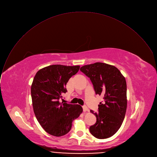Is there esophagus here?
Returning a JSON list of instances; mask_svg holds the SVG:
<instances>
[{
    "mask_svg": "<svg viewBox=\"0 0 157 157\" xmlns=\"http://www.w3.org/2000/svg\"><path fill=\"white\" fill-rule=\"evenodd\" d=\"M82 108H83V110L84 112H86V111H88V107H87L86 105L83 106Z\"/></svg>",
    "mask_w": 157,
    "mask_h": 157,
    "instance_id": "obj_1",
    "label": "esophagus"
}]
</instances>
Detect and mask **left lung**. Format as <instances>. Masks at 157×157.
I'll use <instances>...</instances> for the list:
<instances>
[{"mask_svg":"<svg viewBox=\"0 0 157 157\" xmlns=\"http://www.w3.org/2000/svg\"><path fill=\"white\" fill-rule=\"evenodd\" d=\"M90 78L96 95L103 97L95 113L96 123L90 127V133L97 139L113 136L121 128L127 109V85L124 77L116 67L96 62L80 68Z\"/></svg>","mask_w":157,"mask_h":157,"instance_id":"obj_1","label":"left lung"}]
</instances>
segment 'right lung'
<instances>
[{"instance_id":"add662e5","label":"right lung","mask_w":157,"mask_h":157,"mask_svg":"<svg viewBox=\"0 0 157 157\" xmlns=\"http://www.w3.org/2000/svg\"><path fill=\"white\" fill-rule=\"evenodd\" d=\"M79 69V66L52 65L40 70L34 77L31 87L33 111L42 128L52 136L67 134L83 111L78 105L59 102L62 94L67 91V83Z\"/></svg>"}]
</instances>
